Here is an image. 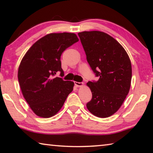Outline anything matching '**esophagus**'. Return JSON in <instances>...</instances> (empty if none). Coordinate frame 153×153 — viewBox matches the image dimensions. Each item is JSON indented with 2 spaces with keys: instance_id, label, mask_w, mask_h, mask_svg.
Wrapping results in <instances>:
<instances>
[{
  "instance_id": "esophagus-1",
  "label": "esophagus",
  "mask_w": 153,
  "mask_h": 153,
  "mask_svg": "<svg viewBox=\"0 0 153 153\" xmlns=\"http://www.w3.org/2000/svg\"><path fill=\"white\" fill-rule=\"evenodd\" d=\"M75 86L77 87H81L84 85V83L83 82H74Z\"/></svg>"
}]
</instances>
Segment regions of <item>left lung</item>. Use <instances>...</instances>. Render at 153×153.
Returning a JSON list of instances; mask_svg holds the SVG:
<instances>
[{"label": "left lung", "mask_w": 153, "mask_h": 153, "mask_svg": "<svg viewBox=\"0 0 153 153\" xmlns=\"http://www.w3.org/2000/svg\"><path fill=\"white\" fill-rule=\"evenodd\" d=\"M86 59L97 82H88L92 98L86 104L98 117H110L117 112L129 91L131 65L128 53L117 40L100 31L78 33Z\"/></svg>", "instance_id": "obj_1"}]
</instances>
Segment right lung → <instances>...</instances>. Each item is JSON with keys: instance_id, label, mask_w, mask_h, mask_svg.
I'll return each instance as SVG.
<instances>
[{"instance_id": "obj_1", "label": "right lung", "mask_w": 153, "mask_h": 153, "mask_svg": "<svg viewBox=\"0 0 153 153\" xmlns=\"http://www.w3.org/2000/svg\"><path fill=\"white\" fill-rule=\"evenodd\" d=\"M78 40L74 33H49L33 44L23 57L18 80L23 96L36 115L53 117L73 90V82L55 76H64L61 54Z\"/></svg>"}]
</instances>
